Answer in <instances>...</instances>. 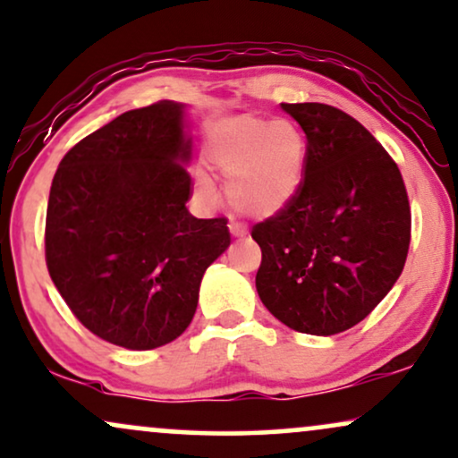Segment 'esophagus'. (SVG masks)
<instances>
[{
  "mask_svg": "<svg viewBox=\"0 0 458 458\" xmlns=\"http://www.w3.org/2000/svg\"><path fill=\"white\" fill-rule=\"evenodd\" d=\"M229 231H231V235H235V237L248 235L246 225L240 223V221H235V218H231V221H229Z\"/></svg>",
  "mask_w": 458,
  "mask_h": 458,
  "instance_id": "1",
  "label": "esophagus"
}]
</instances>
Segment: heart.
Masks as SVG:
<instances>
[{"label":"heart","mask_w":458,"mask_h":458,"mask_svg":"<svg viewBox=\"0 0 458 458\" xmlns=\"http://www.w3.org/2000/svg\"><path fill=\"white\" fill-rule=\"evenodd\" d=\"M206 162L227 178L229 199L248 216H271L293 204L305 181L307 140L290 120L237 115L212 128ZM204 189L206 176H198Z\"/></svg>","instance_id":"heart-1"}]
</instances>
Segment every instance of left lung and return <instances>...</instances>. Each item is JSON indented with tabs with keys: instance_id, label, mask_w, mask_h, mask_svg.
Returning <instances> with one entry per match:
<instances>
[{
	"instance_id": "obj_1",
	"label": "left lung",
	"mask_w": 458,
	"mask_h": 458,
	"mask_svg": "<svg viewBox=\"0 0 458 458\" xmlns=\"http://www.w3.org/2000/svg\"><path fill=\"white\" fill-rule=\"evenodd\" d=\"M307 136L293 204L252 227L263 305L305 335L360 324L400 277L411 206L400 168L358 120L322 103H282Z\"/></svg>"
}]
</instances>
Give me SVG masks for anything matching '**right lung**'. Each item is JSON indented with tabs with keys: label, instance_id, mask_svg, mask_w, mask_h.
Listing matches in <instances>:
<instances>
[{
	"label": "right lung",
	"instance_id": "add662e5",
	"mask_svg": "<svg viewBox=\"0 0 458 458\" xmlns=\"http://www.w3.org/2000/svg\"><path fill=\"white\" fill-rule=\"evenodd\" d=\"M185 105L159 100L88 134L58 164L46 212V263L73 316L117 347L174 341L198 309L227 218L187 210Z\"/></svg>",
	"mask_w": 458,
	"mask_h": 458
}]
</instances>
